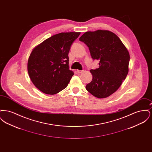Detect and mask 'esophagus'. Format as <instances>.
<instances>
[{"label":"esophagus","mask_w":152,"mask_h":152,"mask_svg":"<svg viewBox=\"0 0 152 152\" xmlns=\"http://www.w3.org/2000/svg\"><path fill=\"white\" fill-rule=\"evenodd\" d=\"M76 72L77 73H81L83 72V70H76Z\"/></svg>","instance_id":"obj_1"}]
</instances>
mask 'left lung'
<instances>
[{"label":"left lung","mask_w":152,"mask_h":152,"mask_svg":"<svg viewBox=\"0 0 152 152\" xmlns=\"http://www.w3.org/2000/svg\"><path fill=\"white\" fill-rule=\"evenodd\" d=\"M79 40L88 46L92 58L99 60V68L90 71L93 79L86 89L97 98L107 97L118 89L128 75L129 52L120 38L109 31L86 32Z\"/></svg>","instance_id":"8db88e82"}]
</instances>
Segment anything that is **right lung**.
<instances>
[{
    "mask_svg": "<svg viewBox=\"0 0 152 152\" xmlns=\"http://www.w3.org/2000/svg\"><path fill=\"white\" fill-rule=\"evenodd\" d=\"M80 32H62L38 45L29 56L27 68L35 86L45 94H58L68 86L73 72L68 53Z\"/></svg>",
    "mask_w": 152,
    "mask_h": 152,
    "instance_id": "obj_1",
    "label": "right lung"
}]
</instances>
